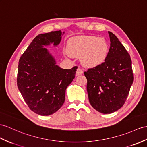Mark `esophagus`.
Wrapping results in <instances>:
<instances>
[{
	"instance_id": "obj_1",
	"label": "esophagus",
	"mask_w": 147,
	"mask_h": 147,
	"mask_svg": "<svg viewBox=\"0 0 147 147\" xmlns=\"http://www.w3.org/2000/svg\"><path fill=\"white\" fill-rule=\"evenodd\" d=\"M83 73H84L83 70H82L81 69H80V68H78L77 70V71H76L77 76H79V75L83 74Z\"/></svg>"
}]
</instances>
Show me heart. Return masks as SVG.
I'll return each instance as SVG.
<instances>
[{"instance_id":"heart-1","label":"heart","mask_w":147,"mask_h":147,"mask_svg":"<svg viewBox=\"0 0 147 147\" xmlns=\"http://www.w3.org/2000/svg\"><path fill=\"white\" fill-rule=\"evenodd\" d=\"M67 51L71 56L80 57L85 66L95 67L105 61L109 47L103 38L80 36L71 39L68 44Z\"/></svg>"}]
</instances>
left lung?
I'll use <instances>...</instances> for the list:
<instances>
[{
  "mask_svg": "<svg viewBox=\"0 0 147 147\" xmlns=\"http://www.w3.org/2000/svg\"><path fill=\"white\" fill-rule=\"evenodd\" d=\"M109 34L110 47L105 62L84 72L90 103L105 114L123 105L134 81L129 53L115 35Z\"/></svg>",
  "mask_w": 147,
  "mask_h": 147,
  "instance_id": "obj_1",
  "label": "left lung"
}]
</instances>
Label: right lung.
I'll list each match as a JSON object with an SVG mask.
<instances>
[{
    "mask_svg": "<svg viewBox=\"0 0 147 147\" xmlns=\"http://www.w3.org/2000/svg\"><path fill=\"white\" fill-rule=\"evenodd\" d=\"M64 34V32H63ZM60 30L39 34L20 58L17 87L29 109L47 116L56 112L63 104L65 90L76 76L77 67L63 69L44 47L60 44Z\"/></svg>",
    "mask_w": 147,
    "mask_h": 147,
    "instance_id": "1",
    "label": "right lung"
}]
</instances>
